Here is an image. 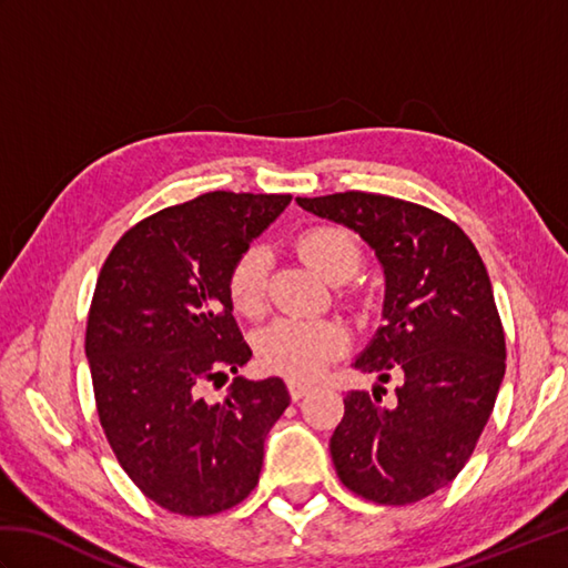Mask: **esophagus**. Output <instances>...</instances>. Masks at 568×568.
Returning a JSON list of instances; mask_svg holds the SVG:
<instances>
[{
	"label": "esophagus",
	"instance_id": "34e87169",
	"mask_svg": "<svg viewBox=\"0 0 568 568\" xmlns=\"http://www.w3.org/2000/svg\"><path fill=\"white\" fill-rule=\"evenodd\" d=\"M287 390H291L293 400H300V397H305L312 390V385L303 381H287Z\"/></svg>",
	"mask_w": 568,
	"mask_h": 568
}]
</instances>
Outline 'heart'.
<instances>
[{"label": "heart", "instance_id": "heart-1", "mask_svg": "<svg viewBox=\"0 0 568 568\" xmlns=\"http://www.w3.org/2000/svg\"><path fill=\"white\" fill-rule=\"evenodd\" d=\"M295 248L329 283H346L364 261L356 236L336 224L305 229L295 239ZM226 291L241 315H263L268 303V256L261 246L239 253L229 268ZM256 348L265 368L293 381H310L344 354L346 332L334 322L277 320L261 332Z\"/></svg>", "mask_w": 568, "mask_h": 568}]
</instances>
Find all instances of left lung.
I'll return each mask as SVG.
<instances>
[{"label": "left lung", "instance_id": "obj_1", "mask_svg": "<svg viewBox=\"0 0 568 568\" xmlns=\"http://www.w3.org/2000/svg\"><path fill=\"white\" fill-rule=\"evenodd\" d=\"M364 236L385 271V324L354 366L395 381L352 390L329 452L342 484L378 505L449 486L476 449L505 376L490 277L464 229L422 204L346 190L295 197Z\"/></svg>", "mask_w": 568, "mask_h": 568}]
</instances>
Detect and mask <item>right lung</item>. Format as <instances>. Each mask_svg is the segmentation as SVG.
<instances>
[{
    "instance_id": "obj_1",
    "label": "right lung",
    "mask_w": 568,
    "mask_h": 568,
    "mask_svg": "<svg viewBox=\"0 0 568 568\" xmlns=\"http://www.w3.org/2000/svg\"><path fill=\"white\" fill-rule=\"evenodd\" d=\"M291 195L214 190L134 224L94 287L84 354L116 462L161 508L216 515L256 488L263 439L291 405L281 378H232L251 358L229 268Z\"/></svg>"
}]
</instances>
